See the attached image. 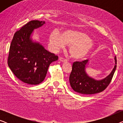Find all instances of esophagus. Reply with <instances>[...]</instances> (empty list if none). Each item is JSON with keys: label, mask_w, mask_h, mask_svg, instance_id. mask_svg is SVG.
I'll return each instance as SVG.
<instances>
[{"label": "esophagus", "mask_w": 123, "mask_h": 123, "mask_svg": "<svg viewBox=\"0 0 123 123\" xmlns=\"http://www.w3.org/2000/svg\"><path fill=\"white\" fill-rule=\"evenodd\" d=\"M59 60L60 62H63V63H64V62H67V60L65 59L64 58H62V57H60V58H59Z\"/></svg>", "instance_id": "1"}]
</instances>
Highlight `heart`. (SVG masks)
Instances as JSON below:
<instances>
[{
	"label": "heart",
	"mask_w": 123,
	"mask_h": 123,
	"mask_svg": "<svg viewBox=\"0 0 123 123\" xmlns=\"http://www.w3.org/2000/svg\"><path fill=\"white\" fill-rule=\"evenodd\" d=\"M69 45L70 56L75 60L85 59L95 48V43L90 36L83 32L72 30H65L62 34L54 31L49 37V45L50 50L56 53Z\"/></svg>",
	"instance_id": "b5f03b06"
}]
</instances>
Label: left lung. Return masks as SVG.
Instances as JSON below:
<instances>
[{
    "label": "left lung",
    "instance_id": "obj_1",
    "mask_svg": "<svg viewBox=\"0 0 123 123\" xmlns=\"http://www.w3.org/2000/svg\"><path fill=\"white\" fill-rule=\"evenodd\" d=\"M115 66L110 74L101 80L91 78L86 72L88 60L81 62H75L69 76L70 86L74 91L83 95H91L105 90L110 84L117 68V58L115 56Z\"/></svg>",
    "mask_w": 123,
    "mask_h": 123
}]
</instances>
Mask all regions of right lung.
<instances>
[{"label": "right lung", "mask_w": 123, "mask_h": 123, "mask_svg": "<svg viewBox=\"0 0 123 123\" xmlns=\"http://www.w3.org/2000/svg\"><path fill=\"white\" fill-rule=\"evenodd\" d=\"M45 23L37 20L26 23L14 33L10 46L8 66L17 78L28 85L41 83L50 64L58 59V56L32 40L34 30Z\"/></svg>", "instance_id": "obj_1"}]
</instances>
